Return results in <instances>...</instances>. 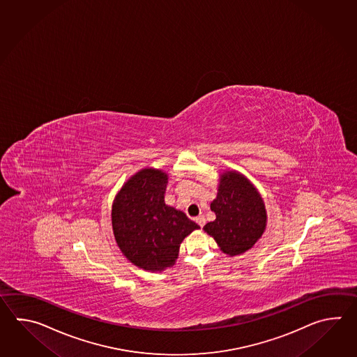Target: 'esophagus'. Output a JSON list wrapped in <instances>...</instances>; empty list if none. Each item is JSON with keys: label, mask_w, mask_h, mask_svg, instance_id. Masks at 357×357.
<instances>
[{"label": "esophagus", "mask_w": 357, "mask_h": 357, "mask_svg": "<svg viewBox=\"0 0 357 357\" xmlns=\"http://www.w3.org/2000/svg\"><path fill=\"white\" fill-rule=\"evenodd\" d=\"M195 222H197L200 227H203L205 225L204 215H197V218H195Z\"/></svg>", "instance_id": "obj_1"}]
</instances>
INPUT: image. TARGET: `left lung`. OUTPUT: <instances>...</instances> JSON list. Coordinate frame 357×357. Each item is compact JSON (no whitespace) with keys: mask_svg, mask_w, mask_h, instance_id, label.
<instances>
[{"mask_svg":"<svg viewBox=\"0 0 357 357\" xmlns=\"http://www.w3.org/2000/svg\"><path fill=\"white\" fill-rule=\"evenodd\" d=\"M211 209L215 220L206 223L204 231L231 257L251 249L266 229L263 199L249 180L235 171L222 175Z\"/></svg>","mask_w":357,"mask_h":357,"instance_id":"obj_1","label":"left lung"}]
</instances>
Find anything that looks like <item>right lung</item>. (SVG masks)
<instances>
[{"label": "right lung", "instance_id": "right-lung-1", "mask_svg": "<svg viewBox=\"0 0 357 357\" xmlns=\"http://www.w3.org/2000/svg\"><path fill=\"white\" fill-rule=\"evenodd\" d=\"M167 175L144 168L122 186L112 206L114 238L122 254L145 271L174 266L180 243L199 226L165 203Z\"/></svg>", "mask_w": 357, "mask_h": 357}]
</instances>
